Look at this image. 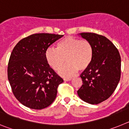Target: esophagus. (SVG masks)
<instances>
[{"label":"esophagus","mask_w":129,"mask_h":129,"mask_svg":"<svg viewBox=\"0 0 129 129\" xmlns=\"http://www.w3.org/2000/svg\"><path fill=\"white\" fill-rule=\"evenodd\" d=\"M63 79L64 81H71L72 79V78H64Z\"/></svg>","instance_id":"esophagus-1"}]
</instances>
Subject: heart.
Returning <instances> with one entry per match:
<instances>
[{"label":"heart","instance_id":"obj_1","mask_svg":"<svg viewBox=\"0 0 129 129\" xmlns=\"http://www.w3.org/2000/svg\"><path fill=\"white\" fill-rule=\"evenodd\" d=\"M45 59L48 65L56 71L67 60L68 63L61 67L59 74L70 77L79 70L85 71L88 68L94 59V49L87 40L68 36L57 43L56 48H48L45 52Z\"/></svg>","mask_w":129,"mask_h":129}]
</instances>
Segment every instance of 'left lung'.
Segmentation results:
<instances>
[{"label": "left lung", "mask_w": 129, "mask_h": 129, "mask_svg": "<svg viewBox=\"0 0 129 129\" xmlns=\"http://www.w3.org/2000/svg\"><path fill=\"white\" fill-rule=\"evenodd\" d=\"M79 35L92 44L94 59L80 75L83 84L77 94L86 103L99 104L113 94L120 80V55L113 43L103 35L94 33Z\"/></svg>", "instance_id": "8db88e82"}]
</instances>
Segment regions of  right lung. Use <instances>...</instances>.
I'll return each mask as SVG.
<instances>
[{
    "label": "right lung",
    "instance_id": "right-lung-1",
    "mask_svg": "<svg viewBox=\"0 0 129 129\" xmlns=\"http://www.w3.org/2000/svg\"><path fill=\"white\" fill-rule=\"evenodd\" d=\"M62 35L35 34L22 39L11 52L8 78L17 100L32 109H44L56 98L63 79L48 65L45 59L48 48Z\"/></svg>",
    "mask_w": 129,
    "mask_h": 129
}]
</instances>
